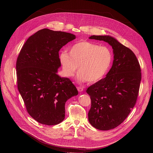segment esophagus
<instances>
[{
	"instance_id": "obj_1",
	"label": "esophagus",
	"mask_w": 153,
	"mask_h": 153,
	"mask_svg": "<svg viewBox=\"0 0 153 153\" xmlns=\"http://www.w3.org/2000/svg\"><path fill=\"white\" fill-rule=\"evenodd\" d=\"M77 89L79 92H82L83 90H84V88L82 87H77Z\"/></svg>"
}]
</instances>
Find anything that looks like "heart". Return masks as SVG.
Masks as SVG:
<instances>
[{"label":"heart","mask_w":153,"mask_h":153,"mask_svg":"<svg viewBox=\"0 0 153 153\" xmlns=\"http://www.w3.org/2000/svg\"><path fill=\"white\" fill-rule=\"evenodd\" d=\"M64 74L72 76L78 68L77 79L79 82H94L100 79L107 72L112 61L109 48L91 42H79L70 48L69 52L59 54Z\"/></svg>","instance_id":"obj_1"}]
</instances>
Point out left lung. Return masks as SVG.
<instances>
[{
	"mask_svg": "<svg viewBox=\"0 0 153 153\" xmlns=\"http://www.w3.org/2000/svg\"><path fill=\"white\" fill-rule=\"evenodd\" d=\"M112 46L114 61L104 78L88 88L91 101L88 121L95 128L109 130L128 117L137 99L141 79V68L130 49L109 35H92Z\"/></svg>",
	"mask_w": 153,
	"mask_h": 153,
	"instance_id": "left-lung-1",
	"label": "left lung"
}]
</instances>
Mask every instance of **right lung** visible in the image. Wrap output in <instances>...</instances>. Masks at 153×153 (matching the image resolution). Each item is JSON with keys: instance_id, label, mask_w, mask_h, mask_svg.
Here are the masks:
<instances>
[{"instance_id": "1", "label": "right lung", "mask_w": 153, "mask_h": 153, "mask_svg": "<svg viewBox=\"0 0 153 153\" xmlns=\"http://www.w3.org/2000/svg\"><path fill=\"white\" fill-rule=\"evenodd\" d=\"M76 36L48 29L38 30L23 45L16 61L18 88L29 114L38 123L56 125L65 118L66 101L78 94L68 78L61 77L59 51Z\"/></svg>"}]
</instances>
